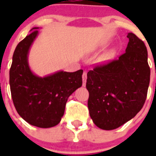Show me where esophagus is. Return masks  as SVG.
<instances>
[{"label":"esophagus","instance_id":"1","mask_svg":"<svg viewBox=\"0 0 156 156\" xmlns=\"http://www.w3.org/2000/svg\"><path fill=\"white\" fill-rule=\"evenodd\" d=\"M87 83V72H83V86H86Z\"/></svg>","mask_w":156,"mask_h":156}]
</instances>
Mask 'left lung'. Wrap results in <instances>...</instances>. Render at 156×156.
<instances>
[{
    "instance_id": "8db88e82",
    "label": "left lung",
    "mask_w": 156,
    "mask_h": 156,
    "mask_svg": "<svg viewBox=\"0 0 156 156\" xmlns=\"http://www.w3.org/2000/svg\"><path fill=\"white\" fill-rule=\"evenodd\" d=\"M127 37L126 52L119 58L97 65L87 73L90 116L98 127L105 130L130 120L147 98L150 82L147 48L133 33Z\"/></svg>"
}]
</instances>
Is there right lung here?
Instances as JSON below:
<instances>
[{
	"label": "right lung",
	"instance_id": "right-lung-1",
	"mask_svg": "<svg viewBox=\"0 0 156 156\" xmlns=\"http://www.w3.org/2000/svg\"><path fill=\"white\" fill-rule=\"evenodd\" d=\"M38 27L18 44L9 71V83L14 105L19 115L33 126H56L64 115L69 97L82 86L83 70L59 71L45 77L32 73L29 50L38 35Z\"/></svg>",
	"mask_w": 156,
	"mask_h": 156
}]
</instances>
